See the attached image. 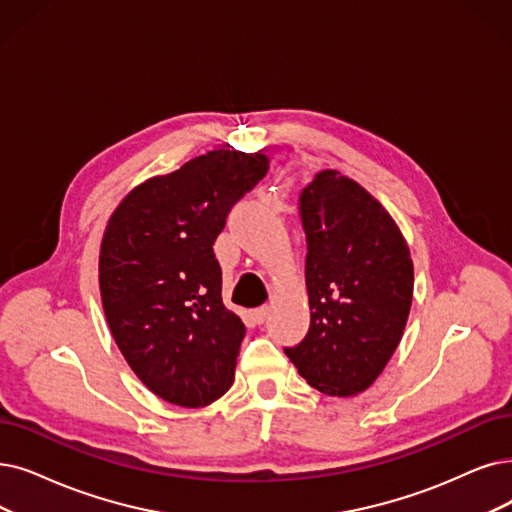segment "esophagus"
<instances>
[{"label":"esophagus","instance_id":"obj_1","mask_svg":"<svg viewBox=\"0 0 512 512\" xmlns=\"http://www.w3.org/2000/svg\"><path fill=\"white\" fill-rule=\"evenodd\" d=\"M254 319L258 321V323H264L269 319V306L264 304V306H258V309H254Z\"/></svg>","mask_w":512,"mask_h":512}]
</instances>
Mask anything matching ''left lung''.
<instances>
[{
  "label": "left lung",
  "instance_id": "8db88e82",
  "mask_svg": "<svg viewBox=\"0 0 512 512\" xmlns=\"http://www.w3.org/2000/svg\"><path fill=\"white\" fill-rule=\"evenodd\" d=\"M311 325L285 349L317 391L351 397L393 357L410 315V248L380 203L355 180L323 170L300 193Z\"/></svg>",
  "mask_w": 512,
  "mask_h": 512
}]
</instances>
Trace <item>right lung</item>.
Returning <instances> with one entry per match:
<instances>
[{"mask_svg":"<svg viewBox=\"0 0 512 512\" xmlns=\"http://www.w3.org/2000/svg\"><path fill=\"white\" fill-rule=\"evenodd\" d=\"M267 170L262 153L210 151L142 182L109 218L102 309L121 355L163 401L203 407L233 384L245 325L222 304L212 245Z\"/></svg>","mask_w":512,"mask_h":512,"instance_id":"add662e5","label":"right lung"}]
</instances>
